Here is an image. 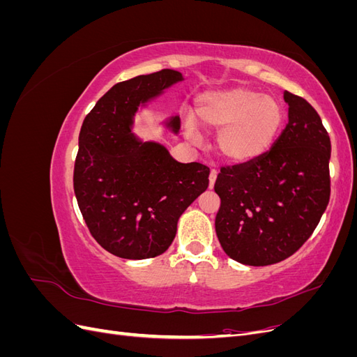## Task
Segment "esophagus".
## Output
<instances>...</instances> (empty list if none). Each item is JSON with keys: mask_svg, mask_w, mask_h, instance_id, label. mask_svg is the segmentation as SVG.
I'll list each match as a JSON object with an SVG mask.
<instances>
[{"mask_svg": "<svg viewBox=\"0 0 357 357\" xmlns=\"http://www.w3.org/2000/svg\"><path fill=\"white\" fill-rule=\"evenodd\" d=\"M215 178H218V171H215V169H211V172H210V177H208V180H210V185H208V186H210V189H213Z\"/></svg>", "mask_w": 357, "mask_h": 357, "instance_id": "obj_1", "label": "esophagus"}]
</instances>
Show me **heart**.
Wrapping results in <instances>:
<instances>
[{
    "mask_svg": "<svg viewBox=\"0 0 357 357\" xmlns=\"http://www.w3.org/2000/svg\"><path fill=\"white\" fill-rule=\"evenodd\" d=\"M284 113L271 96L247 88L207 92L197 101L195 122L204 131H218L219 153L232 162H247L271 147ZM192 135L193 128L188 126Z\"/></svg>",
    "mask_w": 357,
    "mask_h": 357,
    "instance_id": "1",
    "label": "heart"
}]
</instances>
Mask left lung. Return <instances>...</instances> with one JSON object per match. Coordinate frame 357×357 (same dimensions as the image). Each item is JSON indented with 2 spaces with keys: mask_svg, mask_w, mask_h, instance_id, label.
<instances>
[{
  "mask_svg": "<svg viewBox=\"0 0 357 357\" xmlns=\"http://www.w3.org/2000/svg\"><path fill=\"white\" fill-rule=\"evenodd\" d=\"M289 122L271 150L222 167L215 234L234 261L265 266L296 253L314 232L331 198V138L308 101L284 92Z\"/></svg>",
  "mask_w": 357,
  "mask_h": 357,
  "instance_id": "left-lung-1",
  "label": "left lung"
}]
</instances>
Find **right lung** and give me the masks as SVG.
Returning <instances> with one entry per match:
<instances>
[{"label": "right lung", "instance_id": "add662e5", "mask_svg": "<svg viewBox=\"0 0 357 357\" xmlns=\"http://www.w3.org/2000/svg\"><path fill=\"white\" fill-rule=\"evenodd\" d=\"M181 79L178 71L160 70L116 83L83 121L74 193L91 235L117 257L164 253L183 211L208 188V167L180 164L164 146L139 143L131 134L139 102ZM169 125L177 131L180 119Z\"/></svg>", "mask_w": 357, "mask_h": 357}]
</instances>
